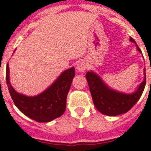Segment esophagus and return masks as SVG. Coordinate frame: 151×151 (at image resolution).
<instances>
[{
    "label": "esophagus",
    "instance_id": "34e87169",
    "mask_svg": "<svg viewBox=\"0 0 151 151\" xmlns=\"http://www.w3.org/2000/svg\"><path fill=\"white\" fill-rule=\"evenodd\" d=\"M87 68V65L85 63V62L80 61L78 62V64H77V70H78L79 72H85V70Z\"/></svg>",
    "mask_w": 151,
    "mask_h": 151
}]
</instances>
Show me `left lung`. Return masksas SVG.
Listing matches in <instances>:
<instances>
[{
  "instance_id": "left-lung-1",
  "label": "left lung",
  "mask_w": 151,
  "mask_h": 151,
  "mask_svg": "<svg viewBox=\"0 0 151 151\" xmlns=\"http://www.w3.org/2000/svg\"><path fill=\"white\" fill-rule=\"evenodd\" d=\"M130 41L136 44L138 52H142L132 37H130ZM85 77L95 106L99 112L108 116H117L128 112L139 99L146 85L145 70L144 80L139 85L136 92L131 94L111 89L103 82L99 75L92 71H88Z\"/></svg>"
}]
</instances>
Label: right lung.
<instances>
[{"instance_id":"1","label":"right lung","mask_w":151,"mask_h":151,"mask_svg":"<svg viewBox=\"0 0 151 151\" xmlns=\"http://www.w3.org/2000/svg\"><path fill=\"white\" fill-rule=\"evenodd\" d=\"M74 75V67L68 69L41 94L27 96L18 93L13 88L9 81L8 63L6 68V81L15 105L22 114L37 122H49L65 112L66 97Z\"/></svg>"}]
</instances>
